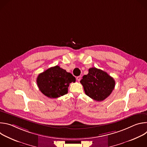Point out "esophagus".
<instances>
[{"label":"esophagus","instance_id":"obj_1","mask_svg":"<svg viewBox=\"0 0 147 147\" xmlns=\"http://www.w3.org/2000/svg\"><path fill=\"white\" fill-rule=\"evenodd\" d=\"M76 79H77V80L78 81H80V80H81V76H78V77H77Z\"/></svg>","mask_w":147,"mask_h":147}]
</instances>
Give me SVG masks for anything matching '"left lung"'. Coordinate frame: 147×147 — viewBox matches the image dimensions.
Returning <instances> with one entry per match:
<instances>
[{"label":"left lung","mask_w":147,"mask_h":147,"mask_svg":"<svg viewBox=\"0 0 147 147\" xmlns=\"http://www.w3.org/2000/svg\"><path fill=\"white\" fill-rule=\"evenodd\" d=\"M86 94L96 101L108 97L115 86V81L107 72L95 67L89 69L88 74L80 81Z\"/></svg>","instance_id":"1"}]
</instances>
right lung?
Listing matches in <instances>:
<instances>
[{
  "mask_svg": "<svg viewBox=\"0 0 147 147\" xmlns=\"http://www.w3.org/2000/svg\"><path fill=\"white\" fill-rule=\"evenodd\" d=\"M72 82H76V78L58 66L40 73L36 78L40 92L50 98H56L66 94L69 84Z\"/></svg>",
  "mask_w": 147,
  "mask_h": 147,
  "instance_id": "obj_1",
  "label": "right lung"
}]
</instances>
